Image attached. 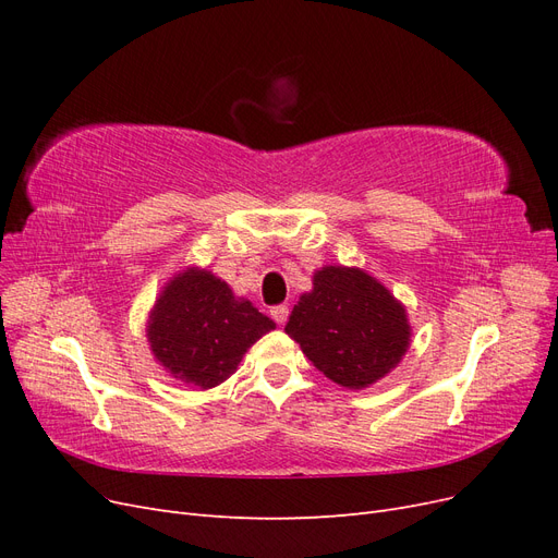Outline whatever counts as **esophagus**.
I'll use <instances>...</instances> for the list:
<instances>
[{"instance_id":"34e87169","label":"esophagus","mask_w":558,"mask_h":558,"mask_svg":"<svg viewBox=\"0 0 558 558\" xmlns=\"http://www.w3.org/2000/svg\"><path fill=\"white\" fill-rule=\"evenodd\" d=\"M269 316H272L277 324L281 326V324H286V318H289V307H286V305H275L272 310H269Z\"/></svg>"}]
</instances>
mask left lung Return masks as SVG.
I'll use <instances>...</instances> for the list:
<instances>
[{"label": "left lung", "mask_w": 558, "mask_h": 558, "mask_svg": "<svg viewBox=\"0 0 558 558\" xmlns=\"http://www.w3.org/2000/svg\"><path fill=\"white\" fill-rule=\"evenodd\" d=\"M286 335L328 379L367 388L386 377L410 347L408 312L375 277L359 267L328 265L314 272Z\"/></svg>", "instance_id": "1"}]
</instances>
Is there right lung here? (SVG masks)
I'll use <instances>...</instances> for the list:
<instances>
[{
	"label": "right lung",
	"instance_id": "right-lung-1",
	"mask_svg": "<svg viewBox=\"0 0 558 558\" xmlns=\"http://www.w3.org/2000/svg\"><path fill=\"white\" fill-rule=\"evenodd\" d=\"M275 320L207 269L185 267L158 295L146 337L156 361L183 384L214 388L238 369L246 349Z\"/></svg>",
	"mask_w": 558,
	"mask_h": 558
}]
</instances>
